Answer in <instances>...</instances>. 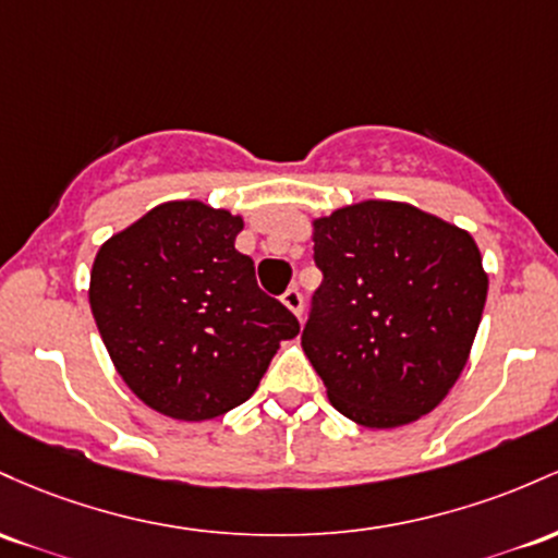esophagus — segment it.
Wrapping results in <instances>:
<instances>
[{
    "mask_svg": "<svg viewBox=\"0 0 558 558\" xmlns=\"http://www.w3.org/2000/svg\"><path fill=\"white\" fill-rule=\"evenodd\" d=\"M281 303L295 313V316H303V292H300L298 287H290V290L281 295Z\"/></svg>",
    "mask_w": 558,
    "mask_h": 558,
    "instance_id": "1",
    "label": "esophagus"
}]
</instances>
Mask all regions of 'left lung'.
Masks as SVG:
<instances>
[{
	"instance_id": "8db88e82",
	"label": "left lung",
	"mask_w": 558,
	"mask_h": 558,
	"mask_svg": "<svg viewBox=\"0 0 558 558\" xmlns=\"http://www.w3.org/2000/svg\"><path fill=\"white\" fill-rule=\"evenodd\" d=\"M324 281L305 355L342 416L392 429L429 414L464 372L487 298L477 242L392 199H363L313 221Z\"/></svg>"
}]
</instances>
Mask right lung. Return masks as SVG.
I'll return each instance as SVG.
<instances>
[{
    "instance_id": "obj_1",
    "label": "right lung",
    "mask_w": 558,
    "mask_h": 558,
    "mask_svg": "<svg viewBox=\"0 0 558 558\" xmlns=\"http://www.w3.org/2000/svg\"><path fill=\"white\" fill-rule=\"evenodd\" d=\"M242 216L173 199L112 234L92 266L89 305L118 374L179 422L216 418L258 390L298 318L234 247Z\"/></svg>"
}]
</instances>
